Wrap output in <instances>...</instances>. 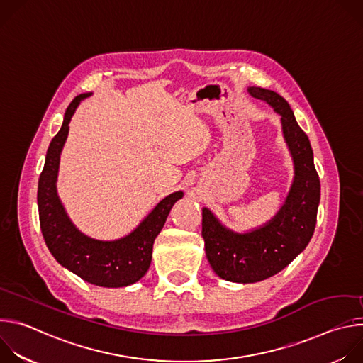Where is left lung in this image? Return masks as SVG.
Returning <instances> with one entry per match:
<instances>
[{
  "mask_svg": "<svg viewBox=\"0 0 363 363\" xmlns=\"http://www.w3.org/2000/svg\"><path fill=\"white\" fill-rule=\"evenodd\" d=\"M248 93L266 101L281 116L283 136L293 158L294 179L274 218L248 233H234L208 208H202L206 258L217 276L234 283L262 281L287 267L312 238L320 201V181L312 146L297 125L286 99L262 87H248Z\"/></svg>",
  "mask_w": 363,
  "mask_h": 363,
  "instance_id": "8db88e82",
  "label": "left lung"
}]
</instances>
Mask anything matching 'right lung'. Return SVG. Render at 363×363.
I'll list each match as a JSON object with an SVG mask.
<instances>
[{"instance_id": "right-lung-1", "label": "right lung", "mask_w": 363, "mask_h": 363, "mask_svg": "<svg viewBox=\"0 0 363 363\" xmlns=\"http://www.w3.org/2000/svg\"><path fill=\"white\" fill-rule=\"evenodd\" d=\"M89 96L91 93L73 99L59 133L47 149L37 191L40 228L50 252L63 267L100 287H125L146 274L152 260L153 241L161 233L172 205L184 196V192L177 191L165 196L130 234L119 240H94L76 228L57 195L56 182L69 123L80 101Z\"/></svg>"}]
</instances>
